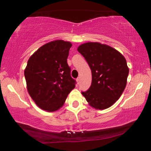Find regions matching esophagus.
<instances>
[{
    "label": "esophagus",
    "instance_id": "34e87169",
    "mask_svg": "<svg viewBox=\"0 0 151 151\" xmlns=\"http://www.w3.org/2000/svg\"><path fill=\"white\" fill-rule=\"evenodd\" d=\"M77 80V82H78V83L79 84V83H80V77H78V78H77V80Z\"/></svg>",
    "mask_w": 151,
    "mask_h": 151
}]
</instances>
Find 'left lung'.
Segmentation results:
<instances>
[{
  "mask_svg": "<svg viewBox=\"0 0 151 151\" xmlns=\"http://www.w3.org/2000/svg\"><path fill=\"white\" fill-rule=\"evenodd\" d=\"M92 73L91 85L82 92L88 104L99 110L112 106L127 85L129 69L124 55L116 49L100 42H86L78 47Z\"/></svg>",
  "mask_w": 151,
  "mask_h": 151,
  "instance_id": "left-lung-1",
  "label": "left lung"
}]
</instances>
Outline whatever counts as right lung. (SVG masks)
<instances>
[{
	"label": "right lung",
	"instance_id": "1",
	"mask_svg": "<svg viewBox=\"0 0 151 151\" xmlns=\"http://www.w3.org/2000/svg\"><path fill=\"white\" fill-rule=\"evenodd\" d=\"M70 42L56 40L47 43L33 53L24 69L28 93L42 110L53 112L65 104L76 86L67 64Z\"/></svg>",
	"mask_w": 151,
	"mask_h": 151
}]
</instances>
